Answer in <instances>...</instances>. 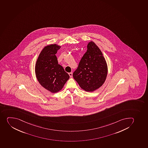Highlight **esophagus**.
I'll return each mask as SVG.
<instances>
[{"mask_svg":"<svg viewBox=\"0 0 148 148\" xmlns=\"http://www.w3.org/2000/svg\"><path fill=\"white\" fill-rule=\"evenodd\" d=\"M69 76H70V77H72V72H70V73H69Z\"/></svg>","mask_w":148,"mask_h":148,"instance_id":"1","label":"esophagus"}]
</instances>
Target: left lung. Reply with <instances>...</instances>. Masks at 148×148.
Wrapping results in <instances>:
<instances>
[{
	"label": "left lung",
	"mask_w": 148,
	"mask_h": 148,
	"mask_svg": "<svg viewBox=\"0 0 148 148\" xmlns=\"http://www.w3.org/2000/svg\"><path fill=\"white\" fill-rule=\"evenodd\" d=\"M107 73V65L101 50L94 42L90 41L73 72L74 79L83 90L92 92L103 85Z\"/></svg>",
	"instance_id": "left-lung-1"
}]
</instances>
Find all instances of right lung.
I'll list each match as a JSON object with an SVG mask.
<instances>
[{"mask_svg": "<svg viewBox=\"0 0 148 148\" xmlns=\"http://www.w3.org/2000/svg\"><path fill=\"white\" fill-rule=\"evenodd\" d=\"M61 47L52 44L45 47L41 51L35 66L36 77L42 87L52 93L63 88L69 76L60 64L56 53Z\"/></svg>", "mask_w": 148, "mask_h": 148, "instance_id": "obj_1", "label": "right lung"}]
</instances>
